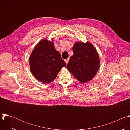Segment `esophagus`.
Segmentation results:
<instances>
[{
	"mask_svg": "<svg viewBox=\"0 0 130 130\" xmlns=\"http://www.w3.org/2000/svg\"><path fill=\"white\" fill-rule=\"evenodd\" d=\"M69 60V58L66 59H65V60H64V61H65V63H66V64L68 63Z\"/></svg>",
	"mask_w": 130,
	"mask_h": 130,
	"instance_id": "obj_1",
	"label": "esophagus"
}]
</instances>
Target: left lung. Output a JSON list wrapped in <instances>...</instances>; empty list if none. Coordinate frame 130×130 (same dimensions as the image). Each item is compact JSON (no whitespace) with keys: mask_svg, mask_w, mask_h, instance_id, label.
Listing matches in <instances>:
<instances>
[{"mask_svg":"<svg viewBox=\"0 0 130 130\" xmlns=\"http://www.w3.org/2000/svg\"><path fill=\"white\" fill-rule=\"evenodd\" d=\"M73 54L66 66L77 80L84 83L93 79L100 66L98 53L90 42H77L72 47Z\"/></svg>","mask_w":130,"mask_h":130,"instance_id":"left-lung-1","label":"left lung"}]
</instances>
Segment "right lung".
I'll return each mask as SVG.
<instances>
[{
	"label": "right lung",
	"mask_w": 130,
	"mask_h": 130,
	"mask_svg": "<svg viewBox=\"0 0 130 130\" xmlns=\"http://www.w3.org/2000/svg\"><path fill=\"white\" fill-rule=\"evenodd\" d=\"M53 39L42 40L33 49L29 58L30 71L39 81L47 84L57 78L66 63L60 53L55 49Z\"/></svg>",
	"instance_id": "obj_1"
}]
</instances>
